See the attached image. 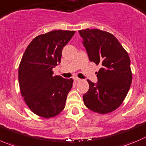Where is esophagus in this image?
Here are the masks:
<instances>
[{
  "mask_svg": "<svg viewBox=\"0 0 146 146\" xmlns=\"http://www.w3.org/2000/svg\"><path fill=\"white\" fill-rule=\"evenodd\" d=\"M74 81L75 82H80V81H81V79H80V78H78V77H75V78H74Z\"/></svg>",
  "mask_w": 146,
  "mask_h": 146,
  "instance_id": "obj_1",
  "label": "esophagus"
}]
</instances>
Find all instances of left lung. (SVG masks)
I'll return each mask as SVG.
<instances>
[{"label":"left lung","instance_id":"obj_1","mask_svg":"<svg viewBox=\"0 0 146 146\" xmlns=\"http://www.w3.org/2000/svg\"><path fill=\"white\" fill-rule=\"evenodd\" d=\"M90 62L100 65L97 84L87 80L90 88L83 95L85 106L100 114L117 109L124 101L132 82L128 54L110 33L99 29L79 31Z\"/></svg>","mask_w":146,"mask_h":146}]
</instances>
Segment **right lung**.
Wrapping results in <instances>:
<instances>
[{
    "instance_id": "1",
    "label": "right lung",
    "mask_w": 146,
    "mask_h": 146,
    "mask_svg": "<svg viewBox=\"0 0 146 146\" xmlns=\"http://www.w3.org/2000/svg\"><path fill=\"white\" fill-rule=\"evenodd\" d=\"M74 31H52L35 37L22 56L19 67L21 93L34 113L44 118L57 115L64 108L73 80L53 75L62 52Z\"/></svg>"
}]
</instances>
